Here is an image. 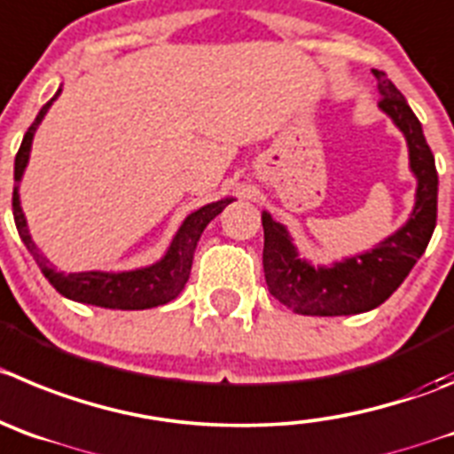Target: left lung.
Wrapping results in <instances>:
<instances>
[{
  "mask_svg": "<svg viewBox=\"0 0 454 454\" xmlns=\"http://www.w3.org/2000/svg\"><path fill=\"white\" fill-rule=\"evenodd\" d=\"M379 80V107L403 131L410 150V169L417 176L414 207L405 226L385 237L379 247L361 255L311 266L298 255L289 231L262 213L264 226V278L270 295L302 316H351L383 304L408 278L419 257L426 253L437 226V168L421 122L410 109L403 93L383 71Z\"/></svg>",
  "mask_w": 454,
  "mask_h": 454,
  "instance_id": "1",
  "label": "left lung"
}]
</instances>
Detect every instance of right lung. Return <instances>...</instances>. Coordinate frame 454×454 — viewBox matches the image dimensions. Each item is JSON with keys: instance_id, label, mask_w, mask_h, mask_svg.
I'll return each mask as SVG.
<instances>
[{"instance_id": "obj_1", "label": "right lung", "mask_w": 454, "mask_h": 454, "mask_svg": "<svg viewBox=\"0 0 454 454\" xmlns=\"http://www.w3.org/2000/svg\"><path fill=\"white\" fill-rule=\"evenodd\" d=\"M60 91L62 89H58V93H55L53 98L40 109V114L35 116L33 125L28 127V131L24 134V141L15 156L12 217H15L17 232H20L22 241L27 244L28 251H31L33 260L37 262V266H40V270L44 273V278L51 282V286H53L58 294L65 295V298L75 300V302L96 304V307L105 309H122V311H134V309L138 311V309L160 307V304L175 300L176 295L184 291L185 282H188L190 278L194 248H197V241L199 237H201L203 228L213 222L232 199L228 197L222 199V201L207 203V206L199 207L192 215H188L185 222L181 223L179 231H176L168 253H165L156 264L145 266V269L122 270V273H105V270L62 273V270H55L53 266L49 264V260L42 255L40 248L35 247V241L31 239L27 217H24L22 206H20V181H22L28 156H31V145L37 125H40L42 118L46 116V112H49V107L53 105V100L60 96Z\"/></svg>"}]
</instances>
